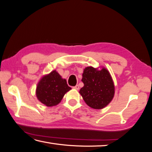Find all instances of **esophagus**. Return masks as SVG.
Listing matches in <instances>:
<instances>
[{"mask_svg": "<svg viewBox=\"0 0 152 152\" xmlns=\"http://www.w3.org/2000/svg\"><path fill=\"white\" fill-rule=\"evenodd\" d=\"M73 88H74V89H76V90H79V86H78V85H76L75 86H74Z\"/></svg>", "mask_w": 152, "mask_h": 152, "instance_id": "obj_1", "label": "esophagus"}]
</instances>
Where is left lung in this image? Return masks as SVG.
Returning <instances> with one entry per match:
<instances>
[{
  "instance_id": "left-lung-1",
  "label": "left lung",
  "mask_w": 152,
  "mask_h": 152,
  "mask_svg": "<svg viewBox=\"0 0 152 152\" xmlns=\"http://www.w3.org/2000/svg\"><path fill=\"white\" fill-rule=\"evenodd\" d=\"M82 81L84 86L79 92L89 107L101 109L112 101L115 86L107 69L98 70L93 67H87L82 74Z\"/></svg>"
}]
</instances>
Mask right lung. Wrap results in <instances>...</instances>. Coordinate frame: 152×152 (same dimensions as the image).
Wrapping results in <instances>:
<instances>
[{
  "label": "right lung",
  "instance_id": "add662e5",
  "mask_svg": "<svg viewBox=\"0 0 152 152\" xmlns=\"http://www.w3.org/2000/svg\"><path fill=\"white\" fill-rule=\"evenodd\" d=\"M71 88L65 79L56 70L41 79L37 84L36 95L39 101L47 107L57 105Z\"/></svg>",
  "mask_w": 152,
  "mask_h": 152
}]
</instances>
